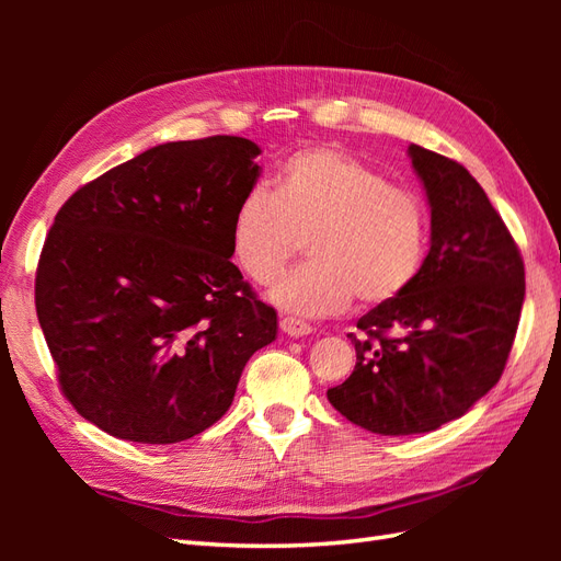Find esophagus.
Wrapping results in <instances>:
<instances>
[{"instance_id": "obj_1", "label": "esophagus", "mask_w": 561, "mask_h": 561, "mask_svg": "<svg viewBox=\"0 0 561 561\" xmlns=\"http://www.w3.org/2000/svg\"><path fill=\"white\" fill-rule=\"evenodd\" d=\"M280 330L287 334V336H304V334H311V325L309 322H304V320H299V318H290V316H285L283 320H280Z\"/></svg>"}]
</instances>
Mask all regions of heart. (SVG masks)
Masks as SVG:
<instances>
[{"label": "heart", "instance_id": "heart-1", "mask_svg": "<svg viewBox=\"0 0 561 561\" xmlns=\"http://www.w3.org/2000/svg\"><path fill=\"white\" fill-rule=\"evenodd\" d=\"M309 243L304 266L271 287L283 311L332 316L353 297L363 307L396 301L428 252V210L407 186L334 147L287 157L276 192L257 184L231 219V254L243 274L268 285Z\"/></svg>", "mask_w": 561, "mask_h": 561}]
</instances>
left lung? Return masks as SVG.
<instances>
[{
  "label": "left lung",
  "instance_id": "1",
  "mask_svg": "<svg viewBox=\"0 0 561 561\" xmlns=\"http://www.w3.org/2000/svg\"><path fill=\"white\" fill-rule=\"evenodd\" d=\"M431 206V250L396 301L358 320L355 369L328 400L377 435H419L461 419L503 375L524 304V262L461 163L410 145Z\"/></svg>",
  "mask_w": 561,
  "mask_h": 561
}]
</instances>
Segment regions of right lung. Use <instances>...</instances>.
I'll list each match as a JSON object with an SVG mask.
<instances>
[{"instance_id": "add662e5", "label": "right lung", "mask_w": 561, "mask_h": 561, "mask_svg": "<svg viewBox=\"0 0 561 561\" xmlns=\"http://www.w3.org/2000/svg\"><path fill=\"white\" fill-rule=\"evenodd\" d=\"M262 149L236 135L157 145L83 184L50 227L37 318L65 398L93 426L173 445L222 419L276 311L231 264Z\"/></svg>"}]
</instances>
